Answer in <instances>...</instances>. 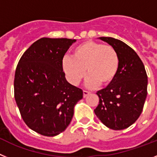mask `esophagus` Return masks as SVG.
I'll list each match as a JSON object with an SVG mask.
<instances>
[{
  "instance_id": "1",
  "label": "esophagus",
  "mask_w": 157,
  "mask_h": 157,
  "mask_svg": "<svg viewBox=\"0 0 157 157\" xmlns=\"http://www.w3.org/2000/svg\"><path fill=\"white\" fill-rule=\"evenodd\" d=\"M90 91H83V94H84V98H85V97H87V95H88L89 94H90Z\"/></svg>"
}]
</instances>
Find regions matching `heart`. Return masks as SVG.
<instances>
[{
	"mask_svg": "<svg viewBox=\"0 0 157 157\" xmlns=\"http://www.w3.org/2000/svg\"><path fill=\"white\" fill-rule=\"evenodd\" d=\"M119 63V56L113 46L87 40L73 49L72 58H63L62 67L73 85H78L87 73L89 87H105L115 79Z\"/></svg>",
	"mask_w": 157,
	"mask_h": 157,
	"instance_id": "heart-1",
	"label": "heart"
}]
</instances>
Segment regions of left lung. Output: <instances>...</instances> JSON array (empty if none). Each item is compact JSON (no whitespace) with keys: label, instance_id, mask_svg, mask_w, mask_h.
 Instances as JSON below:
<instances>
[{"label":"left lung","instance_id":"left-lung-1","mask_svg":"<svg viewBox=\"0 0 157 157\" xmlns=\"http://www.w3.org/2000/svg\"><path fill=\"white\" fill-rule=\"evenodd\" d=\"M99 39L117 50L120 63L113 81L96 93L99 103L94 113L107 128L125 129L142 113L147 96V74L139 56L128 44L109 36Z\"/></svg>","mask_w":157,"mask_h":157}]
</instances>
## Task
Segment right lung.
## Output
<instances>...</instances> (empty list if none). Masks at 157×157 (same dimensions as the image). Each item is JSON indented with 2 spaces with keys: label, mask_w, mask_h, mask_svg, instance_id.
Here are the masks:
<instances>
[{
  "label": "right lung",
  "mask_w": 157,
  "mask_h": 157,
  "mask_svg": "<svg viewBox=\"0 0 157 157\" xmlns=\"http://www.w3.org/2000/svg\"><path fill=\"white\" fill-rule=\"evenodd\" d=\"M74 39L43 37L24 52L17 65L14 94L30 129L56 136L66 129L83 91L66 80L62 61Z\"/></svg>",
  "instance_id": "add662e5"
}]
</instances>
